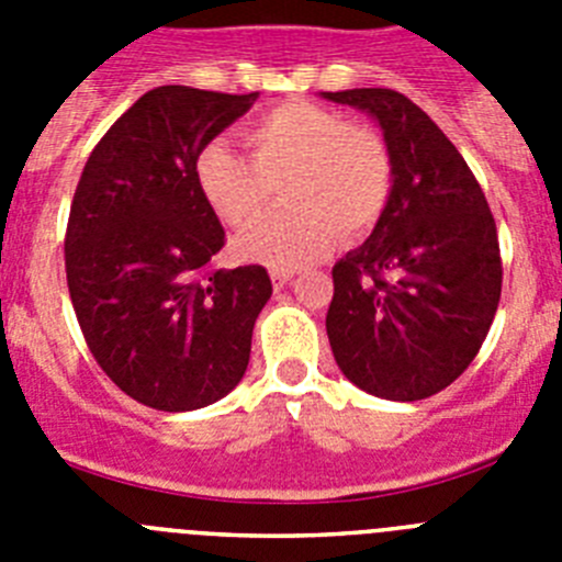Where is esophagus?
Segmentation results:
<instances>
[{
  "instance_id": "1",
  "label": "esophagus",
  "mask_w": 562,
  "mask_h": 562,
  "mask_svg": "<svg viewBox=\"0 0 562 562\" xmlns=\"http://www.w3.org/2000/svg\"><path fill=\"white\" fill-rule=\"evenodd\" d=\"M292 276H295V272H292V270H272L270 272L272 286H276V290H284V286L292 281Z\"/></svg>"
}]
</instances>
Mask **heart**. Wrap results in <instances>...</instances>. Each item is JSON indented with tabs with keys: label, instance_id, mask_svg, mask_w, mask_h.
<instances>
[{
	"label": "heart",
	"instance_id": "b5f03b06",
	"mask_svg": "<svg viewBox=\"0 0 562 562\" xmlns=\"http://www.w3.org/2000/svg\"><path fill=\"white\" fill-rule=\"evenodd\" d=\"M250 157L207 143L193 162L202 200L227 227L251 225L282 186L285 205L236 241L241 258L295 270L342 238L374 231L394 193V157L382 134L306 101L267 109L241 128Z\"/></svg>",
	"mask_w": 562,
	"mask_h": 562
}]
</instances>
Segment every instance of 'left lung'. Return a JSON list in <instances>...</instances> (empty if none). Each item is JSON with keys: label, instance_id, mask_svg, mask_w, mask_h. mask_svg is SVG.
<instances>
[{"label": "left lung", "instance_id": "obj_1", "mask_svg": "<svg viewBox=\"0 0 562 562\" xmlns=\"http://www.w3.org/2000/svg\"><path fill=\"white\" fill-rule=\"evenodd\" d=\"M369 112L394 157V193L369 241L331 267L326 335L366 394L414 402L459 380L501 301V250L479 180L439 126L394 89L324 92Z\"/></svg>", "mask_w": 562, "mask_h": 562}]
</instances>
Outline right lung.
I'll use <instances>...</instances> for the list:
<instances>
[{"mask_svg": "<svg viewBox=\"0 0 562 562\" xmlns=\"http://www.w3.org/2000/svg\"><path fill=\"white\" fill-rule=\"evenodd\" d=\"M256 98L151 89L92 148L69 205L64 261L83 340L148 408H205L250 362L272 281L258 265L216 267L225 231L193 162Z\"/></svg>", "mask_w": 562, "mask_h": 562, "instance_id": "add662e5", "label": "right lung"}]
</instances>
